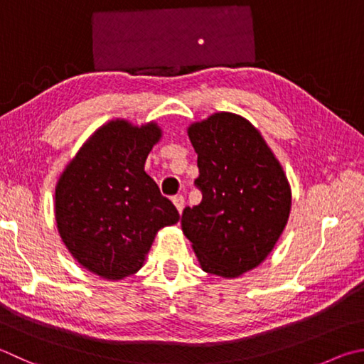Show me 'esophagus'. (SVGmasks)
<instances>
[{
	"label": "esophagus",
	"mask_w": 364,
	"mask_h": 364,
	"mask_svg": "<svg viewBox=\"0 0 364 364\" xmlns=\"http://www.w3.org/2000/svg\"><path fill=\"white\" fill-rule=\"evenodd\" d=\"M173 203H175V207H176V210H178V213H183V208H184V197L183 196H176V197H173Z\"/></svg>",
	"instance_id": "obj_1"
}]
</instances>
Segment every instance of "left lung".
Instances as JSON below:
<instances>
[{
  "label": "left lung",
  "instance_id": "obj_1",
  "mask_svg": "<svg viewBox=\"0 0 364 364\" xmlns=\"http://www.w3.org/2000/svg\"><path fill=\"white\" fill-rule=\"evenodd\" d=\"M202 202L181 216L203 272L237 279L266 259L291 211L282 164L248 119L220 111L188 127Z\"/></svg>",
  "mask_w": 364,
  "mask_h": 364
}]
</instances>
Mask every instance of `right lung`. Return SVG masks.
Instances as JSON below:
<instances>
[{
    "mask_svg": "<svg viewBox=\"0 0 364 364\" xmlns=\"http://www.w3.org/2000/svg\"><path fill=\"white\" fill-rule=\"evenodd\" d=\"M156 121L111 119L98 127L58 176L54 215L58 235L85 270L117 282L144 266L156 234L180 221L144 171L161 141Z\"/></svg>",
    "mask_w": 364,
    "mask_h": 364,
    "instance_id": "right-lung-1",
    "label": "right lung"
}]
</instances>
